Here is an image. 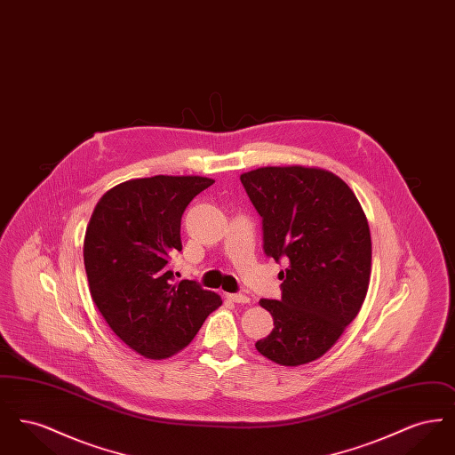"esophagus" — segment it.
<instances>
[{
	"mask_svg": "<svg viewBox=\"0 0 455 455\" xmlns=\"http://www.w3.org/2000/svg\"><path fill=\"white\" fill-rule=\"evenodd\" d=\"M227 299H228V300H232V302L242 303V305L251 303V299H249L247 295H240V293H228V295H227Z\"/></svg>",
	"mask_w": 455,
	"mask_h": 455,
	"instance_id": "34e87169",
	"label": "esophagus"
}]
</instances>
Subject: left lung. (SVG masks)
I'll return each mask as SVG.
<instances>
[{"label": "left lung", "instance_id": "left-lung-1", "mask_svg": "<svg viewBox=\"0 0 455 455\" xmlns=\"http://www.w3.org/2000/svg\"><path fill=\"white\" fill-rule=\"evenodd\" d=\"M240 180L262 217L266 254L288 260L282 300H259L275 327L256 347L278 365L310 363L336 345L365 302V212L341 177L319 167H259Z\"/></svg>", "mask_w": 455, "mask_h": 455}]
</instances>
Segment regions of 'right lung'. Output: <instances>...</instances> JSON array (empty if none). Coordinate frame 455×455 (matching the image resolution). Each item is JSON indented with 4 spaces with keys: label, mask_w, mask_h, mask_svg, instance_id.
<instances>
[{
    "label": "right lung",
    "mask_w": 455,
    "mask_h": 455,
    "mask_svg": "<svg viewBox=\"0 0 455 455\" xmlns=\"http://www.w3.org/2000/svg\"><path fill=\"white\" fill-rule=\"evenodd\" d=\"M213 182L201 175L131 179L108 189L88 221L84 262L92 300L114 334L145 358L184 349L221 305L196 282L173 283L167 267L182 251L186 206Z\"/></svg>",
    "instance_id": "add662e5"
}]
</instances>
